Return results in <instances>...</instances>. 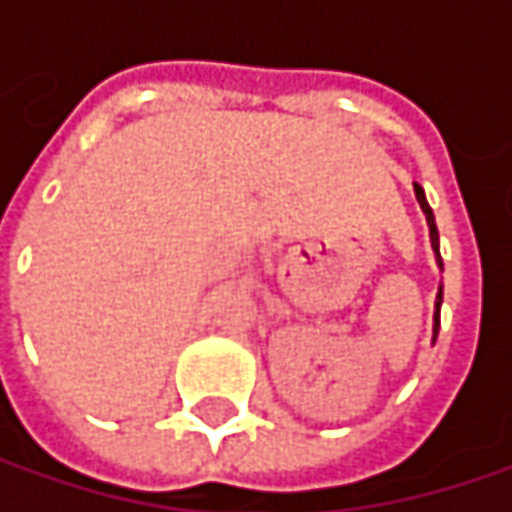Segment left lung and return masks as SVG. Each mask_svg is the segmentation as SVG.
I'll return each mask as SVG.
<instances>
[{"label": "left lung", "mask_w": 512, "mask_h": 512, "mask_svg": "<svg viewBox=\"0 0 512 512\" xmlns=\"http://www.w3.org/2000/svg\"><path fill=\"white\" fill-rule=\"evenodd\" d=\"M416 199L422 205L424 216H427V227H430V242H433V250H436V259H439V267H442V256H439V230H436V219H433V210L424 199V190L416 185ZM439 307H442V290H439V305H436V333H439Z\"/></svg>", "instance_id": "8db88e82"}]
</instances>
